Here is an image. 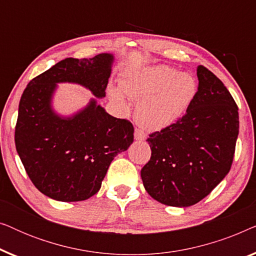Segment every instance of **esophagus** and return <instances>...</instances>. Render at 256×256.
Here are the masks:
<instances>
[{
	"label": "esophagus",
	"mask_w": 256,
	"mask_h": 256,
	"mask_svg": "<svg viewBox=\"0 0 256 256\" xmlns=\"http://www.w3.org/2000/svg\"><path fill=\"white\" fill-rule=\"evenodd\" d=\"M134 138L136 141H143V140L146 138V132L142 130V129L136 128L134 132Z\"/></svg>",
	"instance_id": "34e87169"
}]
</instances>
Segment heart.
Masks as SVG:
<instances>
[{"label": "heart", "instance_id": "b5f03b06", "mask_svg": "<svg viewBox=\"0 0 256 256\" xmlns=\"http://www.w3.org/2000/svg\"><path fill=\"white\" fill-rule=\"evenodd\" d=\"M121 86L130 99L138 101L135 118L149 130H160L180 120L197 93L194 76L166 65L127 71ZM110 94L115 102L124 106V96L118 87H112Z\"/></svg>", "mask_w": 256, "mask_h": 256}]
</instances>
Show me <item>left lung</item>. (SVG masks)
Returning <instances> with one entry per match:
<instances>
[{
	"mask_svg": "<svg viewBox=\"0 0 256 256\" xmlns=\"http://www.w3.org/2000/svg\"><path fill=\"white\" fill-rule=\"evenodd\" d=\"M198 90L185 115L149 135L142 168L146 192L164 205L188 208L210 194L230 166L239 134L238 106L222 80L199 65Z\"/></svg>",
	"mask_w": 256,
	"mask_h": 256,
	"instance_id": "8db88e82",
	"label": "left lung"
}]
</instances>
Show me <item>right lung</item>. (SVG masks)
<instances>
[{
	"instance_id": "obj_1",
	"label": "right lung",
	"mask_w": 256,
	"mask_h": 256,
	"mask_svg": "<svg viewBox=\"0 0 256 256\" xmlns=\"http://www.w3.org/2000/svg\"><path fill=\"white\" fill-rule=\"evenodd\" d=\"M114 56L66 58L28 84L20 96L15 144L24 169L42 194L59 202L88 199L101 188L114 157L134 141V127L90 99L72 116L52 108L59 82L78 84L104 98Z\"/></svg>"
}]
</instances>
